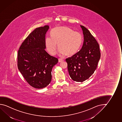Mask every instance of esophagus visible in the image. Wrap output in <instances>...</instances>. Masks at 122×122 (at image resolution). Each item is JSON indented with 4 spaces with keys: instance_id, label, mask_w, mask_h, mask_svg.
Returning a JSON list of instances; mask_svg holds the SVG:
<instances>
[{
    "instance_id": "obj_1",
    "label": "esophagus",
    "mask_w": 122,
    "mask_h": 122,
    "mask_svg": "<svg viewBox=\"0 0 122 122\" xmlns=\"http://www.w3.org/2000/svg\"><path fill=\"white\" fill-rule=\"evenodd\" d=\"M58 61H59V62H62L63 61H64V60H62V59H61L59 58V59H58Z\"/></svg>"
}]
</instances>
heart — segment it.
<instances>
[{"label":"heart","instance_id":"b5f03b06","mask_svg":"<svg viewBox=\"0 0 122 122\" xmlns=\"http://www.w3.org/2000/svg\"><path fill=\"white\" fill-rule=\"evenodd\" d=\"M51 36L46 38L45 45L47 51L52 55L56 54L57 44L61 55L71 56L78 52L82 43L81 33L67 26L54 28L51 31Z\"/></svg>","mask_w":122,"mask_h":122}]
</instances>
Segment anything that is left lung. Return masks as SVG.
<instances>
[{
    "instance_id": "obj_1",
    "label": "left lung",
    "mask_w": 122,
    "mask_h": 122,
    "mask_svg": "<svg viewBox=\"0 0 122 122\" xmlns=\"http://www.w3.org/2000/svg\"><path fill=\"white\" fill-rule=\"evenodd\" d=\"M84 35V42L80 50L67 58L68 69L73 81L83 82L94 73L101 57L99 44L89 30L80 25Z\"/></svg>"
}]
</instances>
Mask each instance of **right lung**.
Masks as SVG:
<instances>
[{"label":"right lung","instance_id":"add662e5","mask_svg":"<svg viewBox=\"0 0 122 122\" xmlns=\"http://www.w3.org/2000/svg\"><path fill=\"white\" fill-rule=\"evenodd\" d=\"M49 26L37 28L21 43L17 56L19 71L30 86L36 89L47 86L51 80V71L57 58L45 51V36Z\"/></svg>","mask_w":122,"mask_h":122}]
</instances>
